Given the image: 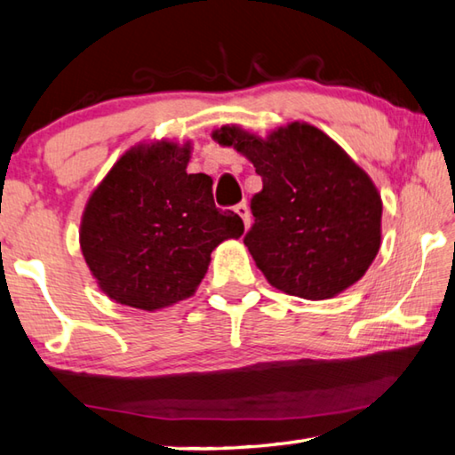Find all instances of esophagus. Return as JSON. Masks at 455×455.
Wrapping results in <instances>:
<instances>
[{"label":"esophagus","mask_w":455,"mask_h":455,"mask_svg":"<svg viewBox=\"0 0 455 455\" xmlns=\"http://www.w3.org/2000/svg\"><path fill=\"white\" fill-rule=\"evenodd\" d=\"M235 212L238 214V217L243 219V222H244V227L249 228L251 227V211H249V206H246L244 203H241V204H236L235 206Z\"/></svg>","instance_id":"34e87169"}]
</instances>
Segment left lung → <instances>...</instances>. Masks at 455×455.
<instances>
[{
    "label": "left lung",
    "instance_id": "8db88e82",
    "mask_svg": "<svg viewBox=\"0 0 455 455\" xmlns=\"http://www.w3.org/2000/svg\"><path fill=\"white\" fill-rule=\"evenodd\" d=\"M212 140L243 154L263 179L244 244L275 289L323 301L367 273L381 246V195L333 138L291 122L267 136L225 124Z\"/></svg>",
    "mask_w": 455,
    "mask_h": 455
}]
</instances>
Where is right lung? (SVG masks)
<instances>
[{
    "label": "right lung",
    "mask_w": 455,
    "mask_h": 455,
    "mask_svg": "<svg viewBox=\"0 0 455 455\" xmlns=\"http://www.w3.org/2000/svg\"><path fill=\"white\" fill-rule=\"evenodd\" d=\"M192 142L156 140L128 148L92 190L80 249L112 301L158 311L192 297L222 241L244 225L219 211L209 174H188Z\"/></svg>",
    "instance_id": "obj_1"
}]
</instances>
